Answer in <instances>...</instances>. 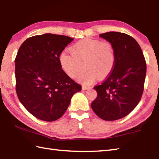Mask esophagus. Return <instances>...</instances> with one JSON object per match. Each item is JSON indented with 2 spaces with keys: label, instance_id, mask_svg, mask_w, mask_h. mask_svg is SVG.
Here are the masks:
<instances>
[{
  "label": "esophagus",
  "instance_id": "esophagus-1",
  "mask_svg": "<svg viewBox=\"0 0 159 159\" xmlns=\"http://www.w3.org/2000/svg\"><path fill=\"white\" fill-rule=\"evenodd\" d=\"M89 88L88 86H85V85H82V89L84 90H86V89H88Z\"/></svg>",
  "mask_w": 159,
  "mask_h": 159
}]
</instances>
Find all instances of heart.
<instances>
[{
	"mask_svg": "<svg viewBox=\"0 0 159 159\" xmlns=\"http://www.w3.org/2000/svg\"><path fill=\"white\" fill-rule=\"evenodd\" d=\"M71 54L62 52L59 57L61 66L67 76H79L83 84H91L97 79H104L112 71L116 54L112 44L107 40L83 39L70 48Z\"/></svg>",
	"mask_w": 159,
	"mask_h": 159,
	"instance_id": "obj_1",
	"label": "heart"
}]
</instances>
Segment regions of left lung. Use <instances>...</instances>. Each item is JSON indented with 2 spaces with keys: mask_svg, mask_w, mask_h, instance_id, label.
<instances>
[{
  "mask_svg": "<svg viewBox=\"0 0 159 159\" xmlns=\"http://www.w3.org/2000/svg\"><path fill=\"white\" fill-rule=\"evenodd\" d=\"M99 36L112 44L116 62L110 75L94 87L97 97L91 107L101 119L115 120L128 115L141 101L146 62L139 43L128 34L109 32Z\"/></svg>",
  "mask_w": 159,
  "mask_h": 159,
  "instance_id": "1",
  "label": "left lung"
}]
</instances>
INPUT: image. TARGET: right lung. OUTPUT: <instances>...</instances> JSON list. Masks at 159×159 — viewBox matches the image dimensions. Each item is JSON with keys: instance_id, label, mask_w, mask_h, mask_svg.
I'll use <instances>...</instances> for the list:
<instances>
[{"instance_id": "obj_1", "label": "right lung", "mask_w": 159, "mask_h": 159, "mask_svg": "<svg viewBox=\"0 0 159 159\" xmlns=\"http://www.w3.org/2000/svg\"><path fill=\"white\" fill-rule=\"evenodd\" d=\"M74 39L53 34L28 38L15 58L16 91L34 116L54 121L63 116L81 85L62 70L59 57Z\"/></svg>"}]
</instances>
